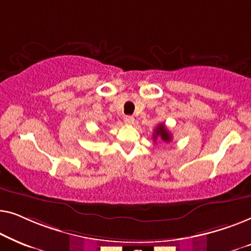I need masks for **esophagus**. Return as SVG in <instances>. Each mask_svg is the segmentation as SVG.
<instances>
[{
  "label": "esophagus",
  "mask_w": 251,
  "mask_h": 251,
  "mask_svg": "<svg viewBox=\"0 0 251 251\" xmlns=\"http://www.w3.org/2000/svg\"><path fill=\"white\" fill-rule=\"evenodd\" d=\"M125 123L126 125H133V122H135V119H133V116L131 115H126L125 116Z\"/></svg>",
  "instance_id": "obj_1"
}]
</instances>
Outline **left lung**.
Listing matches in <instances>:
<instances>
[{"instance_id": "left-lung-1", "label": "left lung", "mask_w": 251, "mask_h": 251, "mask_svg": "<svg viewBox=\"0 0 251 251\" xmlns=\"http://www.w3.org/2000/svg\"><path fill=\"white\" fill-rule=\"evenodd\" d=\"M157 137H160L163 142H167V143L171 142V138H173V137H171V133L168 131L166 126H164L163 123H161V125L157 126L156 129L154 130V133H153L154 142L157 139Z\"/></svg>"}]
</instances>
